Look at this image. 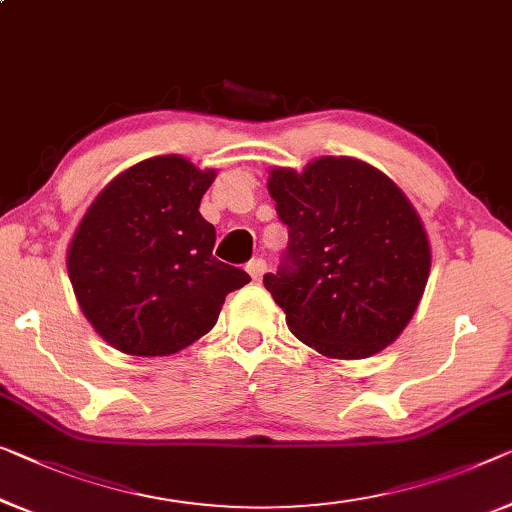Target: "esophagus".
I'll list each match as a JSON object with an SVG mask.
<instances>
[{"mask_svg":"<svg viewBox=\"0 0 512 512\" xmlns=\"http://www.w3.org/2000/svg\"><path fill=\"white\" fill-rule=\"evenodd\" d=\"M246 271L250 273V278H253L255 282L262 280V276L266 273V262L264 259H253V262H248Z\"/></svg>","mask_w":512,"mask_h":512,"instance_id":"obj_1","label":"esophagus"}]
</instances>
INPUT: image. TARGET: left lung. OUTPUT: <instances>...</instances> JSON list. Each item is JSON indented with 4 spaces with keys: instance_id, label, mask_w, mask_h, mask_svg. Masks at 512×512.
Listing matches in <instances>:
<instances>
[{
    "instance_id": "8db88e82",
    "label": "left lung",
    "mask_w": 512,
    "mask_h": 512,
    "mask_svg": "<svg viewBox=\"0 0 512 512\" xmlns=\"http://www.w3.org/2000/svg\"><path fill=\"white\" fill-rule=\"evenodd\" d=\"M269 195L289 227L264 287L287 326L322 356L354 361L398 340L423 299L432 250L398 183L349 156L273 167Z\"/></svg>"
}]
</instances>
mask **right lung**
<instances>
[{
	"label": "right lung",
	"instance_id": "1",
	"mask_svg": "<svg viewBox=\"0 0 512 512\" xmlns=\"http://www.w3.org/2000/svg\"><path fill=\"white\" fill-rule=\"evenodd\" d=\"M216 170L167 154L117 174L91 202L66 253L75 299L96 333L131 356L177 354L218 322L250 276L213 257L200 200Z\"/></svg>",
	"mask_w": 512,
	"mask_h": 512
}]
</instances>
